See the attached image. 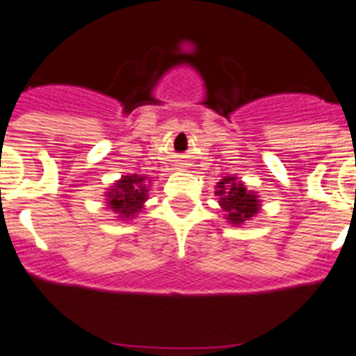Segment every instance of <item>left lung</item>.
I'll use <instances>...</instances> for the list:
<instances>
[{
	"mask_svg": "<svg viewBox=\"0 0 356 356\" xmlns=\"http://www.w3.org/2000/svg\"><path fill=\"white\" fill-rule=\"evenodd\" d=\"M216 195L220 196L219 203L231 224H241L259 212L257 196L247 191L245 186L234 177L222 179L217 186Z\"/></svg>",
	"mask_w": 356,
	"mask_h": 356,
	"instance_id": "8db88e82",
	"label": "left lung"
}]
</instances>
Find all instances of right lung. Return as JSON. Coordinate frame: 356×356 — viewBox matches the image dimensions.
<instances>
[{
  "label": "right lung",
  "mask_w": 356,
  "mask_h": 356,
  "mask_svg": "<svg viewBox=\"0 0 356 356\" xmlns=\"http://www.w3.org/2000/svg\"><path fill=\"white\" fill-rule=\"evenodd\" d=\"M146 179L143 175H123L122 181L113 186L109 196V207L115 212L120 213V217H130L143 209V203L147 198V189L144 184Z\"/></svg>",
  "instance_id": "1"
}]
</instances>
